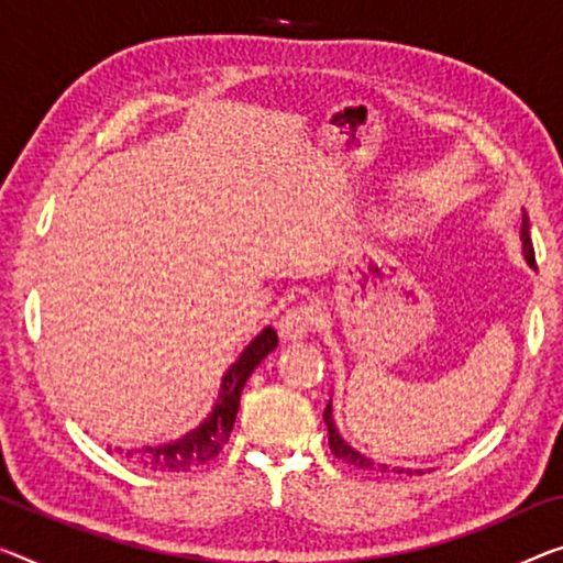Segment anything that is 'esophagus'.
<instances>
[{
    "label": "esophagus",
    "mask_w": 563,
    "mask_h": 563,
    "mask_svg": "<svg viewBox=\"0 0 563 563\" xmlns=\"http://www.w3.org/2000/svg\"><path fill=\"white\" fill-rule=\"evenodd\" d=\"M319 322H322V311H319L314 301H301V305L284 311L276 330H279L284 340H301V336H307Z\"/></svg>",
    "instance_id": "1"
}]
</instances>
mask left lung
Instances as JSON below:
<instances>
[{
	"label": "left lung",
	"instance_id": "8db88e82",
	"mask_svg": "<svg viewBox=\"0 0 563 563\" xmlns=\"http://www.w3.org/2000/svg\"><path fill=\"white\" fill-rule=\"evenodd\" d=\"M521 244H523V258L529 262L531 269H536V256H533V241H531V231H529V216L523 211V223H521ZM324 426L330 430V451L334 453V457H340V461L354 465V468L360 471H367V473H418L420 471H412V468H400V465H393V463H383L379 457L369 455L365 451H360V448H354L352 443H347L340 435V430L334 426V418H332V400L327 402L324 408Z\"/></svg>",
	"mask_w": 563,
	"mask_h": 563
}]
</instances>
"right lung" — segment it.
<instances>
[{"instance_id": "add662e5", "label": "right lung", "mask_w": 563, "mask_h": 563, "mask_svg": "<svg viewBox=\"0 0 563 563\" xmlns=\"http://www.w3.org/2000/svg\"><path fill=\"white\" fill-rule=\"evenodd\" d=\"M276 342H279V336L272 327L254 336L252 344L239 354V360L223 372L221 390L216 395L213 408L196 428L153 445H112L110 453H115L120 461L131 463L135 468L155 473H186L213 461L231 435L246 379L252 377L258 362L276 350Z\"/></svg>"}]
</instances>
